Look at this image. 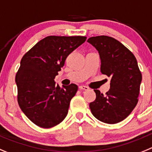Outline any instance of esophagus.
Wrapping results in <instances>:
<instances>
[{
  "label": "esophagus",
  "instance_id": "obj_1",
  "mask_svg": "<svg viewBox=\"0 0 152 152\" xmlns=\"http://www.w3.org/2000/svg\"><path fill=\"white\" fill-rule=\"evenodd\" d=\"M79 88V89L83 90V91H87V90H88V87H87L86 86H80Z\"/></svg>",
  "mask_w": 152,
  "mask_h": 152
}]
</instances>
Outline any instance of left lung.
I'll use <instances>...</instances> for the list:
<instances>
[{"mask_svg": "<svg viewBox=\"0 0 152 152\" xmlns=\"http://www.w3.org/2000/svg\"><path fill=\"white\" fill-rule=\"evenodd\" d=\"M87 42L99 53L101 72L110 78V90L105 95L94 90L96 99L89 104L91 113L105 124H117L130 114L139 101L142 73L137 61L129 49L112 37H91Z\"/></svg>", "mask_w": 152, "mask_h": 152, "instance_id": "8db88e82", "label": "left lung"}]
</instances>
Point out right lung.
Segmentation results:
<instances>
[{
  "mask_svg": "<svg viewBox=\"0 0 152 152\" xmlns=\"http://www.w3.org/2000/svg\"><path fill=\"white\" fill-rule=\"evenodd\" d=\"M85 36L50 35L23 57L16 74L17 101L22 111L42 128L55 126L65 119L78 86L60 87L54 78L67 56L84 43Z\"/></svg>",
  "mask_w": 152,
  "mask_h": 152,
  "instance_id": "obj_1",
  "label": "right lung"
}]
</instances>
